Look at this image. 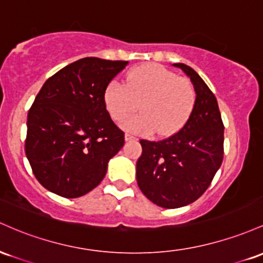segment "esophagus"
Segmentation results:
<instances>
[{
    "mask_svg": "<svg viewBox=\"0 0 263 263\" xmlns=\"http://www.w3.org/2000/svg\"><path fill=\"white\" fill-rule=\"evenodd\" d=\"M124 138H125L126 141H132V140H137V138L134 137V135L129 134V133H125V135H124Z\"/></svg>",
    "mask_w": 263,
    "mask_h": 263,
    "instance_id": "obj_1",
    "label": "esophagus"
}]
</instances>
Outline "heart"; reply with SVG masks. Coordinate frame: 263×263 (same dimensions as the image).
I'll return each mask as SVG.
<instances>
[{"label":"heart","mask_w":263,"mask_h":263,"mask_svg":"<svg viewBox=\"0 0 263 263\" xmlns=\"http://www.w3.org/2000/svg\"><path fill=\"white\" fill-rule=\"evenodd\" d=\"M196 92L190 79L178 77L160 64L130 70L125 84L111 82L104 92L108 113L119 122L139 104L140 113L123 120L125 130L166 137L187 122L195 108Z\"/></svg>","instance_id":"heart-1"}]
</instances>
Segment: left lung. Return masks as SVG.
I'll return each mask as SVG.
<instances>
[{
  "instance_id": "1",
  "label": "left lung",
  "mask_w": 263,
  "mask_h": 263,
  "mask_svg": "<svg viewBox=\"0 0 263 263\" xmlns=\"http://www.w3.org/2000/svg\"><path fill=\"white\" fill-rule=\"evenodd\" d=\"M190 78L196 103L185 125L160 141L140 140L137 161L141 193L164 209H178L196 201L210 186L223 158V124L216 97L195 70L174 63Z\"/></svg>"
}]
</instances>
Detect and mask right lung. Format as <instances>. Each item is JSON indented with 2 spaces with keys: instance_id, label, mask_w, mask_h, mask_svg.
<instances>
[{
  "instance_id": "right-lung-1",
  "label": "right lung",
  "mask_w": 263,
  "mask_h": 263,
  "mask_svg": "<svg viewBox=\"0 0 263 263\" xmlns=\"http://www.w3.org/2000/svg\"><path fill=\"white\" fill-rule=\"evenodd\" d=\"M126 61L87 57L46 81L27 117L25 150L41 185L74 199L97 187L108 163L124 145L104 92Z\"/></svg>"
}]
</instances>
